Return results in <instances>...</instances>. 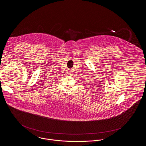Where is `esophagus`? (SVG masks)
<instances>
[{
    "label": "esophagus",
    "instance_id": "34e87169",
    "mask_svg": "<svg viewBox=\"0 0 146 146\" xmlns=\"http://www.w3.org/2000/svg\"><path fill=\"white\" fill-rule=\"evenodd\" d=\"M69 74H70V72H69V73H68Z\"/></svg>",
    "mask_w": 146,
    "mask_h": 146
}]
</instances>
